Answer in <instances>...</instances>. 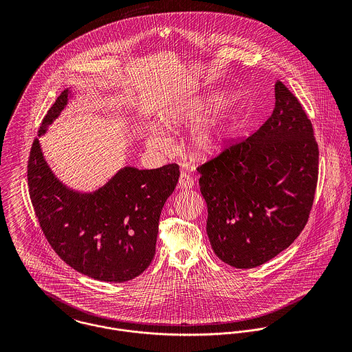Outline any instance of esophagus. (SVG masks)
<instances>
[{
	"mask_svg": "<svg viewBox=\"0 0 352 352\" xmlns=\"http://www.w3.org/2000/svg\"><path fill=\"white\" fill-rule=\"evenodd\" d=\"M192 187H194L192 177L187 172H182L180 177H179V188L188 190V188H192Z\"/></svg>",
	"mask_w": 352,
	"mask_h": 352,
	"instance_id": "34e87169",
	"label": "esophagus"
}]
</instances>
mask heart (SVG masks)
<instances>
[{
	"label": "heart",
	"mask_w": 352,
	"mask_h": 352,
	"mask_svg": "<svg viewBox=\"0 0 352 352\" xmlns=\"http://www.w3.org/2000/svg\"><path fill=\"white\" fill-rule=\"evenodd\" d=\"M234 100L230 94H219L203 100H194L187 105L179 107L172 111L164 124L169 130H175L182 126L207 123L217 113L223 111ZM241 129V120L237 116H228L210 127H206L194 140V151L201 160H212L221 155L232 145ZM153 148H162L165 140L161 135L151 134L148 138Z\"/></svg>",
	"instance_id": "heart-1"
}]
</instances>
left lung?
I'll return each instance as SVG.
<instances>
[{
	"instance_id": "left-lung-1",
	"label": "left lung",
	"mask_w": 352,
	"mask_h": 352,
	"mask_svg": "<svg viewBox=\"0 0 352 352\" xmlns=\"http://www.w3.org/2000/svg\"><path fill=\"white\" fill-rule=\"evenodd\" d=\"M214 253L253 268L289 248L305 228L318 177V146L301 102L280 81L267 122L198 168Z\"/></svg>"
}]
</instances>
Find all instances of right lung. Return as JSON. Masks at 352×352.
<instances>
[{
  "label": "right lung",
  "mask_w": 352,
  "mask_h": 352,
  "mask_svg": "<svg viewBox=\"0 0 352 352\" xmlns=\"http://www.w3.org/2000/svg\"><path fill=\"white\" fill-rule=\"evenodd\" d=\"M70 98L69 88L58 96L39 137ZM27 176L30 198L51 248L76 271L118 283L134 279L151 265L161 210L175 191L180 170L177 164L157 169L124 166L99 190L82 194L55 177L36 138Z\"/></svg>",
  "instance_id": "add662e5"
}]
</instances>
